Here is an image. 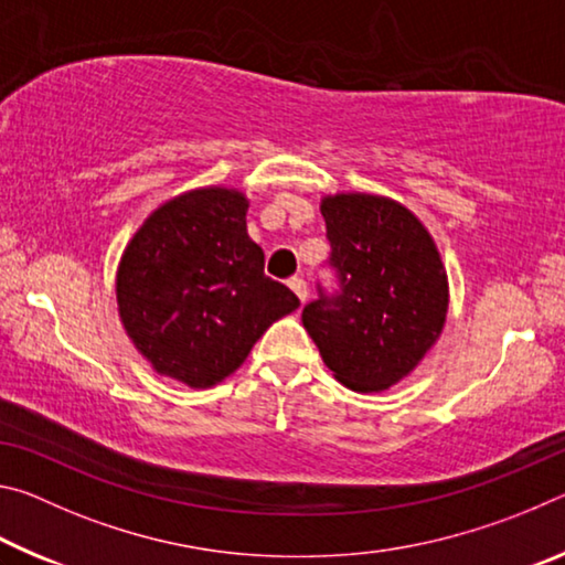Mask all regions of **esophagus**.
Returning <instances> with one entry per match:
<instances>
[{"label":"esophagus","mask_w":565,"mask_h":565,"mask_svg":"<svg viewBox=\"0 0 565 565\" xmlns=\"http://www.w3.org/2000/svg\"><path fill=\"white\" fill-rule=\"evenodd\" d=\"M289 286H291V291L299 296V301L303 303L306 296H309V286H306V281L301 279V276H294V279H289Z\"/></svg>","instance_id":"obj_1"}]
</instances>
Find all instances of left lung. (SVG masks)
<instances>
[{"mask_svg":"<svg viewBox=\"0 0 565 565\" xmlns=\"http://www.w3.org/2000/svg\"><path fill=\"white\" fill-rule=\"evenodd\" d=\"M341 291L301 319L333 379L381 394L411 376L441 337L448 274L420 218L396 199L341 191L321 199Z\"/></svg>","mask_w":565,"mask_h":565,"instance_id":"1","label":"left lung"}]
</instances>
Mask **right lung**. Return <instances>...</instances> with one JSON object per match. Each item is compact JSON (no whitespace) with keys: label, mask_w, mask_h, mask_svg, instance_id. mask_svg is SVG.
<instances>
[{"label":"right lung","mask_w":565,"mask_h":565,"mask_svg":"<svg viewBox=\"0 0 565 565\" xmlns=\"http://www.w3.org/2000/svg\"><path fill=\"white\" fill-rule=\"evenodd\" d=\"M246 209L238 189H191L159 204L124 248L119 319L159 376L212 388L274 321L299 309L296 294L264 274Z\"/></svg>","instance_id":"right-lung-1"}]
</instances>
